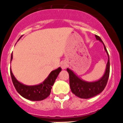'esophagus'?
I'll return each instance as SVG.
<instances>
[{
  "mask_svg": "<svg viewBox=\"0 0 123 123\" xmlns=\"http://www.w3.org/2000/svg\"><path fill=\"white\" fill-rule=\"evenodd\" d=\"M67 66H68V64H67L66 62H63L61 64V68L62 69H65L67 68Z\"/></svg>",
  "mask_w": 123,
  "mask_h": 123,
  "instance_id": "esophagus-1",
  "label": "esophagus"
}]
</instances>
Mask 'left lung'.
Listing matches in <instances>:
<instances>
[{"label":"left lung","instance_id":"8db88e82","mask_svg":"<svg viewBox=\"0 0 123 123\" xmlns=\"http://www.w3.org/2000/svg\"><path fill=\"white\" fill-rule=\"evenodd\" d=\"M95 37L98 41H99L103 43L105 51L108 56L106 71L101 78H100L98 81H93V82L84 81L81 78H79L72 70L67 68V71L69 75V85L71 91L76 96L82 99L91 98L101 93L106 87L109 78V71H110L109 54L101 39L96 35H95Z\"/></svg>","mask_w":123,"mask_h":123}]
</instances>
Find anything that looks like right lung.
Wrapping results in <instances>:
<instances>
[{
  "label": "right lung",
  "instance_id": "obj_1",
  "mask_svg": "<svg viewBox=\"0 0 123 123\" xmlns=\"http://www.w3.org/2000/svg\"><path fill=\"white\" fill-rule=\"evenodd\" d=\"M12 54L11 61L12 60ZM61 70V68H59L51 71L48 77L42 83L34 86L25 85L17 81L12 73L11 69V76L14 87L20 96L31 101H42L47 98L50 95L52 86Z\"/></svg>",
  "mask_w": 123,
  "mask_h": 123
}]
</instances>
